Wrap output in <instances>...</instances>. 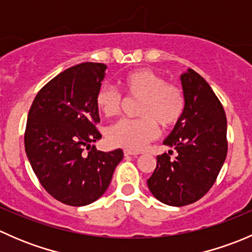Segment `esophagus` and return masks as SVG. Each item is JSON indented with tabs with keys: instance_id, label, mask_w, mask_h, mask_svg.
Wrapping results in <instances>:
<instances>
[{
	"instance_id": "34e87169",
	"label": "esophagus",
	"mask_w": 252,
	"mask_h": 252,
	"mask_svg": "<svg viewBox=\"0 0 252 252\" xmlns=\"http://www.w3.org/2000/svg\"><path fill=\"white\" fill-rule=\"evenodd\" d=\"M124 155H126V156H138L139 152L130 151V150H124Z\"/></svg>"
}]
</instances>
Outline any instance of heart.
I'll use <instances>...</instances> for the list:
<instances>
[{
	"instance_id": "b5f03b06",
	"label": "heart",
	"mask_w": 252,
	"mask_h": 252,
	"mask_svg": "<svg viewBox=\"0 0 252 252\" xmlns=\"http://www.w3.org/2000/svg\"><path fill=\"white\" fill-rule=\"evenodd\" d=\"M126 97L140 100V119H123L111 126L107 138L114 146L140 151L158 135V126L174 124L184 111L182 89L166 83L163 77L151 69L134 70L121 81ZM96 106L106 117H117L122 111L123 97L110 86H101L96 93Z\"/></svg>"
}]
</instances>
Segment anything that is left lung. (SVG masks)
<instances>
[{"mask_svg":"<svg viewBox=\"0 0 252 252\" xmlns=\"http://www.w3.org/2000/svg\"><path fill=\"white\" fill-rule=\"evenodd\" d=\"M184 111L164 145L173 151L157 156L147 187L158 201L169 206L192 204L215 184L228 151L227 118L207 81L195 70L180 75Z\"/></svg>","mask_w":252,"mask_h":252,"instance_id":"1","label":"left lung"}]
</instances>
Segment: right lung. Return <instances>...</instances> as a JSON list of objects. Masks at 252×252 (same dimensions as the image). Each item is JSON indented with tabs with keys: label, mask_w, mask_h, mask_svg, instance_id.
<instances>
[{
	"label": "right lung",
	"mask_w": 252,
	"mask_h": 252,
	"mask_svg": "<svg viewBox=\"0 0 252 252\" xmlns=\"http://www.w3.org/2000/svg\"><path fill=\"white\" fill-rule=\"evenodd\" d=\"M106 68L85 62L60 73L37 93L28 114V159L44 189L65 205L102 196L123 158L121 149L103 152L93 145L101 139L96 93Z\"/></svg>",
	"instance_id": "add662e5"
}]
</instances>
